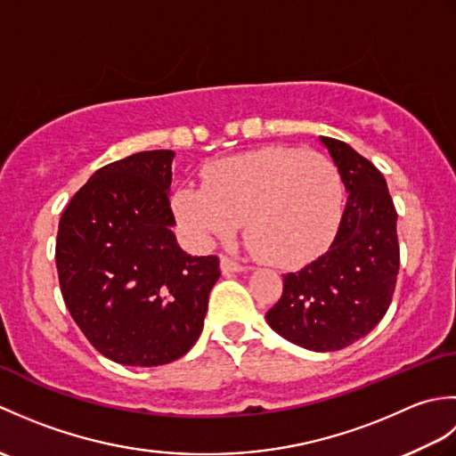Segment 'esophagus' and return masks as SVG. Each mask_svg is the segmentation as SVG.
I'll list each match as a JSON object with an SVG mask.
<instances>
[{"instance_id": "34e87169", "label": "esophagus", "mask_w": 456, "mask_h": 456, "mask_svg": "<svg viewBox=\"0 0 456 456\" xmlns=\"http://www.w3.org/2000/svg\"><path fill=\"white\" fill-rule=\"evenodd\" d=\"M221 270H223V273H225V274H229V273H243L245 266L240 265V263H237L235 258L223 255V256H221Z\"/></svg>"}]
</instances>
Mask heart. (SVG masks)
Here are the masks:
<instances>
[{"label": "heart", "mask_w": 456, "mask_h": 456, "mask_svg": "<svg viewBox=\"0 0 456 456\" xmlns=\"http://www.w3.org/2000/svg\"><path fill=\"white\" fill-rule=\"evenodd\" d=\"M174 208L200 240L227 239L247 221L253 255L292 268L331 245L341 221L343 182L323 154L270 147L211 162L203 188H182Z\"/></svg>", "instance_id": "heart-1"}]
</instances>
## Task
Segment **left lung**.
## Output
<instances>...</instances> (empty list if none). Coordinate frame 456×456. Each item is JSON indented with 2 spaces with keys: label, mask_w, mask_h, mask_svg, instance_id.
<instances>
[{
  "label": "left lung",
  "mask_w": 456,
  "mask_h": 456,
  "mask_svg": "<svg viewBox=\"0 0 456 456\" xmlns=\"http://www.w3.org/2000/svg\"><path fill=\"white\" fill-rule=\"evenodd\" d=\"M346 188V208L327 253L297 273L266 322L309 351H341L368 335L388 312L400 270L392 196L382 172L346 142L322 137Z\"/></svg>",
  "instance_id": "obj_1"
}]
</instances>
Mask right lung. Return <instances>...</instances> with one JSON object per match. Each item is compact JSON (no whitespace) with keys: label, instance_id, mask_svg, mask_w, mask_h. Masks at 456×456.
Returning <instances> with one entry per match:
<instances>
[{"label":"right lung","instance_id":"add662e5","mask_svg":"<svg viewBox=\"0 0 456 456\" xmlns=\"http://www.w3.org/2000/svg\"><path fill=\"white\" fill-rule=\"evenodd\" d=\"M172 151H144L100 168L58 223L64 304L86 338L119 364L186 354L221 276L216 255L190 256L172 233Z\"/></svg>","mask_w":456,"mask_h":456}]
</instances>
